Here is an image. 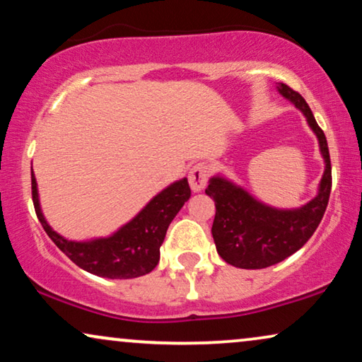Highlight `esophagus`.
Instances as JSON below:
<instances>
[{"instance_id":"esophagus-1","label":"esophagus","mask_w":362,"mask_h":362,"mask_svg":"<svg viewBox=\"0 0 362 362\" xmlns=\"http://www.w3.org/2000/svg\"><path fill=\"white\" fill-rule=\"evenodd\" d=\"M209 178H210V167L206 165L205 162L195 163V165L190 168L189 182H190V187L194 192L204 190L206 182H209Z\"/></svg>"}]
</instances>
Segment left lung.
Here are the masks:
<instances>
[{"instance_id":"left-lung-1","label":"left lung","mask_w":362,"mask_h":362,"mask_svg":"<svg viewBox=\"0 0 362 362\" xmlns=\"http://www.w3.org/2000/svg\"><path fill=\"white\" fill-rule=\"evenodd\" d=\"M278 90L305 114L316 134L326 163L325 173L315 199L295 210L272 209L226 178H211L205 190L216 206L211 235L220 257L237 268H267L291 257L313 237L329 202L331 158L325 132L300 93L286 84H279Z\"/></svg>"}]
</instances>
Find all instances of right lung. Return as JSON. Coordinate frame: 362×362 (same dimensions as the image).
Returning <instances> with one entry per match:
<instances>
[{
    "instance_id": "add662e5",
    "label": "right lung",
    "mask_w": 362,
    "mask_h": 362,
    "mask_svg": "<svg viewBox=\"0 0 362 362\" xmlns=\"http://www.w3.org/2000/svg\"><path fill=\"white\" fill-rule=\"evenodd\" d=\"M31 192L37 218L56 247L79 268L110 279L137 278L157 267L168 225L192 194L187 178H182L153 197L141 214L110 237L71 242L56 233L42 216L35 173H31Z\"/></svg>"
}]
</instances>
